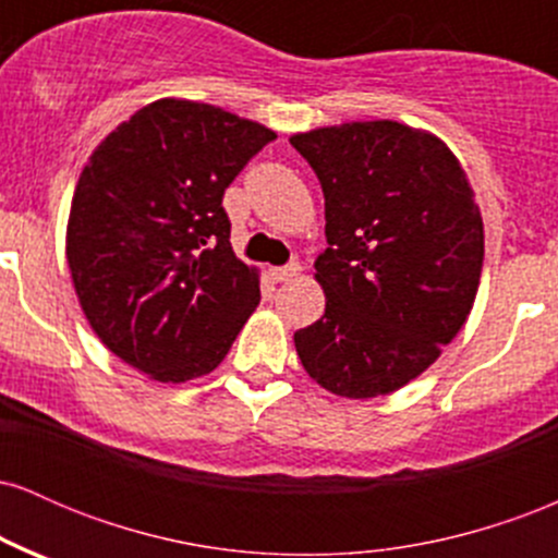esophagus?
I'll return each instance as SVG.
<instances>
[{
	"mask_svg": "<svg viewBox=\"0 0 558 558\" xmlns=\"http://www.w3.org/2000/svg\"><path fill=\"white\" fill-rule=\"evenodd\" d=\"M299 272H301L299 262H291V265H286V267H275L272 280H278V283H288V280L299 278Z\"/></svg>",
	"mask_w": 558,
	"mask_h": 558,
	"instance_id": "1",
	"label": "esophagus"
}]
</instances>
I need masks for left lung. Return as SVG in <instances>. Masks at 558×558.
Wrapping results in <instances>:
<instances>
[{"instance_id": "left-lung-1", "label": "left lung", "mask_w": 558, "mask_h": 558, "mask_svg": "<svg viewBox=\"0 0 558 558\" xmlns=\"http://www.w3.org/2000/svg\"><path fill=\"white\" fill-rule=\"evenodd\" d=\"M317 172L325 315L293 336L306 375L343 399L412 383L475 304L485 233L466 172L435 133L356 120L293 133Z\"/></svg>"}]
</instances>
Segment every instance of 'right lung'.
<instances>
[{"label":"right lung","mask_w":558,"mask_h":558,"mask_svg":"<svg viewBox=\"0 0 558 558\" xmlns=\"http://www.w3.org/2000/svg\"><path fill=\"white\" fill-rule=\"evenodd\" d=\"M275 131L222 107L157 99L92 151L65 254L101 343L157 383L226 360L259 304V270L230 246L222 194Z\"/></svg>","instance_id":"obj_1"}]
</instances>
